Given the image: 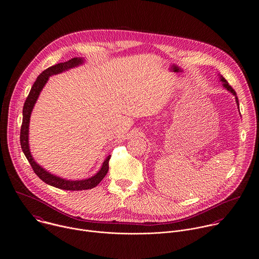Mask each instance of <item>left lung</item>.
I'll return each instance as SVG.
<instances>
[{
  "mask_svg": "<svg viewBox=\"0 0 259 259\" xmlns=\"http://www.w3.org/2000/svg\"><path fill=\"white\" fill-rule=\"evenodd\" d=\"M219 78H220V81L222 82V85H223V87L227 90V91L230 92L232 95H234L235 96V99H236V103H237V106L239 107V100H238V97H237V94H236V92L235 90L229 85L228 82L226 81V79L224 78V77L222 76V75H220L219 74ZM239 111H240V109H239Z\"/></svg>",
  "mask_w": 259,
  "mask_h": 259,
  "instance_id": "8db88e82",
  "label": "left lung"
}]
</instances>
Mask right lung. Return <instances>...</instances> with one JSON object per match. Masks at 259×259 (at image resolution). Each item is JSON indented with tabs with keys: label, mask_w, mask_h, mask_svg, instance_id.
Listing matches in <instances>:
<instances>
[{
	"label": "right lung",
	"mask_w": 259,
	"mask_h": 259,
	"mask_svg": "<svg viewBox=\"0 0 259 259\" xmlns=\"http://www.w3.org/2000/svg\"><path fill=\"white\" fill-rule=\"evenodd\" d=\"M84 61L85 60L83 58H74L68 61L61 62V63H58L56 65H53V66L47 68L46 70H44L39 76L37 77L36 81L34 82L33 86L31 88L30 93L24 103L23 110H22L23 117H22V125H21V129H20V145H21L22 152L25 154L27 160L29 161L36 175L43 182L46 183L48 185H51L53 187L61 189V190H66V191H82V190H89V189H93L94 187H97L99 185V183L101 182L107 175V171H108V161H109V158L111 155L110 154L107 155V158L103 162V165L98 171V173L88 179L75 180V181L62 179L61 177L50 173L49 171L45 170V168L40 166L34 160L33 156L31 154L29 142H28V140H29V136H28L29 135V122H30L31 112L33 110V107L35 106V104L39 98L40 93L43 90L44 86L46 85V83L49 80V77L59 74V73L66 71L70 68L77 67V66L83 64Z\"/></svg>",
	"instance_id": "1"
}]
</instances>
